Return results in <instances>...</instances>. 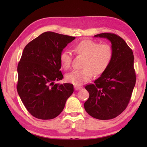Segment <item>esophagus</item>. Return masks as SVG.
I'll use <instances>...</instances> for the list:
<instances>
[{"label": "esophagus", "instance_id": "esophagus-1", "mask_svg": "<svg viewBox=\"0 0 147 147\" xmlns=\"http://www.w3.org/2000/svg\"><path fill=\"white\" fill-rule=\"evenodd\" d=\"M74 88H75V91H78V90H80V89L82 88V86H78V85H75V86H74Z\"/></svg>", "mask_w": 147, "mask_h": 147}]
</instances>
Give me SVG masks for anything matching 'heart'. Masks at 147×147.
I'll use <instances>...</instances> for the list:
<instances>
[{
	"label": "heart",
	"mask_w": 147,
	"mask_h": 147,
	"mask_svg": "<svg viewBox=\"0 0 147 147\" xmlns=\"http://www.w3.org/2000/svg\"><path fill=\"white\" fill-rule=\"evenodd\" d=\"M74 51L78 55L84 56L83 69L74 70L66 75L67 81L75 85L87 82L92 77L93 74L99 75L104 73L112 63L113 57L112 47L108 44H100L84 40L75 44ZM72 53L64 50L60 54V63L63 68L68 69L72 63Z\"/></svg>",
	"instance_id": "heart-1"
}]
</instances>
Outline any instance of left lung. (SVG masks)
Masks as SVG:
<instances>
[{"label": "left lung", "mask_w": 147, "mask_h": 147, "mask_svg": "<svg viewBox=\"0 0 147 147\" xmlns=\"http://www.w3.org/2000/svg\"><path fill=\"white\" fill-rule=\"evenodd\" d=\"M94 37L111 42L113 57L109 67L94 84L85 86L90 97L84 102L86 112L92 117L106 120L118 117L126 109L136 81L134 57L124 40L112 33H102Z\"/></svg>", "instance_id": "1"}]
</instances>
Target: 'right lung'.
Here are the masks:
<instances>
[{"mask_svg":"<svg viewBox=\"0 0 147 147\" xmlns=\"http://www.w3.org/2000/svg\"><path fill=\"white\" fill-rule=\"evenodd\" d=\"M75 37L45 32L24 48L18 65V93L33 117L41 119L56 118L63 110L74 92L70 83H55L63 78L60 54Z\"/></svg>","mask_w":147,"mask_h":147,"instance_id":"right-lung-1","label":"right lung"}]
</instances>
